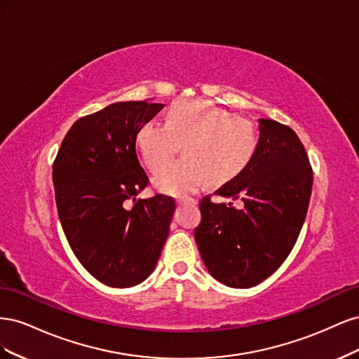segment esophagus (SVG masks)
I'll return each instance as SVG.
<instances>
[{"instance_id": "1", "label": "esophagus", "mask_w": 359, "mask_h": 359, "mask_svg": "<svg viewBox=\"0 0 359 359\" xmlns=\"http://www.w3.org/2000/svg\"><path fill=\"white\" fill-rule=\"evenodd\" d=\"M177 202H178L180 205H182V203H193V205H196V203H198V199H196V198H180V199H177Z\"/></svg>"}]
</instances>
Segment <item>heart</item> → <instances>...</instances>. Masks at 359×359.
Here are the masks:
<instances>
[{
  "instance_id": "heart-1",
  "label": "heart",
  "mask_w": 359,
  "mask_h": 359,
  "mask_svg": "<svg viewBox=\"0 0 359 359\" xmlns=\"http://www.w3.org/2000/svg\"><path fill=\"white\" fill-rule=\"evenodd\" d=\"M135 144L153 172L165 168L182 144L184 157L170 163L154 184L161 193L184 196L206 178L226 184L240 177L256 157L259 132L248 119L211 102L178 100L170 104L165 123L140 124Z\"/></svg>"
}]
</instances>
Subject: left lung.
<instances>
[{"mask_svg":"<svg viewBox=\"0 0 359 359\" xmlns=\"http://www.w3.org/2000/svg\"><path fill=\"white\" fill-rule=\"evenodd\" d=\"M259 148L240 177L215 194L241 199L236 210L205 196L194 229L210 274L231 287H253L274 274L295 245L306 220L313 170L293 130L274 119H259Z\"/></svg>","mask_w":359,"mask_h":359,"instance_id":"1","label":"left lung"}]
</instances>
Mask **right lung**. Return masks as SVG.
<instances>
[{"label": "right lung", "instance_id": "1", "mask_svg": "<svg viewBox=\"0 0 359 359\" xmlns=\"http://www.w3.org/2000/svg\"><path fill=\"white\" fill-rule=\"evenodd\" d=\"M161 109V103L118 102L82 116L53 161L62 231L83 268L106 286L142 283L168 240L173 198L136 199L148 177L139 165L135 135Z\"/></svg>", "mask_w": 359, "mask_h": 359}]
</instances>
